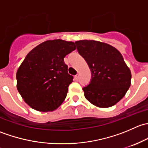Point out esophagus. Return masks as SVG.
Wrapping results in <instances>:
<instances>
[{
	"label": "esophagus",
	"instance_id": "obj_1",
	"mask_svg": "<svg viewBox=\"0 0 148 148\" xmlns=\"http://www.w3.org/2000/svg\"><path fill=\"white\" fill-rule=\"evenodd\" d=\"M74 79H75L76 81H78V80L79 79V74H77V75L74 76Z\"/></svg>",
	"mask_w": 148,
	"mask_h": 148
}]
</instances>
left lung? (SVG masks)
Returning <instances> with one entry per match:
<instances>
[{
    "label": "left lung",
    "mask_w": 148,
    "mask_h": 148,
    "mask_svg": "<svg viewBox=\"0 0 148 148\" xmlns=\"http://www.w3.org/2000/svg\"><path fill=\"white\" fill-rule=\"evenodd\" d=\"M75 44L91 70L90 83L83 87L85 98L99 107L114 105L131 84L130 70L120 52L109 44L93 40H81Z\"/></svg>",
    "instance_id": "8db88e82"
}]
</instances>
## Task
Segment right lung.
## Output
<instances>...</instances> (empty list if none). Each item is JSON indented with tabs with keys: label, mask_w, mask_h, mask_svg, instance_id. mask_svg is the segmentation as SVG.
<instances>
[{
	"label": "right lung",
	"mask_w": 148,
	"mask_h": 148,
	"mask_svg": "<svg viewBox=\"0 0 148 148\" xmlns=\"http://www.w3.org/2000/svg\"><path fill=\"white\" fill-rule=\"evenodd\" d=\"M76 49L75 44L49 40L31 51L16 73L17 89L31 108L40 112L56 110L66 97L73 76L64 58Z\"/></svg>",
	"instance_id": "1"
}]
</instances>
